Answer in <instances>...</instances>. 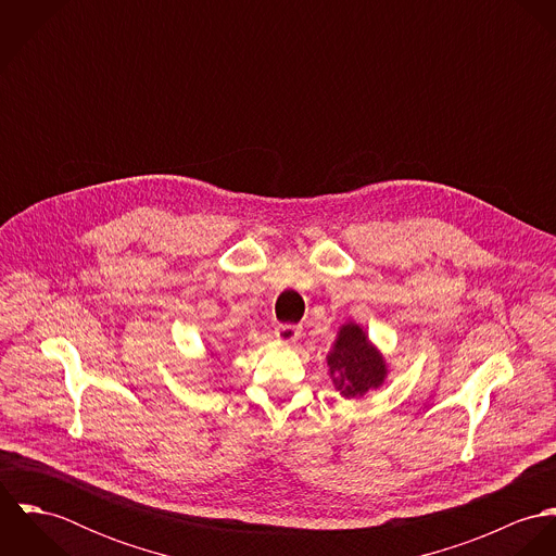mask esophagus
<instances>
[{
    "mask_svg": "<svg viewBox=\"0 0 556 556\" xmlns=\"http://www.w3.org/2000/svg\"><path fill=\"white\" fill-rule=\"evenodd\" d=\"M274 333H276V340L282 344H293L302 336L300 327H295V325H278Z\"/></svg>",
    "mask_w": 556,
    "mask_h": 556,
    "instance_id": "esophagus-1",
    "label": "esophagus"
}]
</instances>
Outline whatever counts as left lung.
<instances>
[{"label": "left lung", "mask_w": 556, "mask_h": 556, "mask_svg": "<svg viewBox=\"0 0 556 556\" xmlns=\"http://www.w3.org/2000/svg\"><path fill=\"white\" fill-rule=\"evenodd\" d=\"M329 377L344 397H362L379 390L388 379L383 353L368 340L362 325L349 320L338 329L333 346L327 353Z\"/></svg>", "instance_id": "obj_1"}]
</instances>
